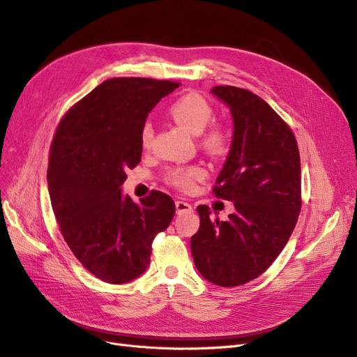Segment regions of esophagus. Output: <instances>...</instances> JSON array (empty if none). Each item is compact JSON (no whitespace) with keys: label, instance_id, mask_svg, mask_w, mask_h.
Returning <instances> with one entry per match:
<instances>
[{"label":"esophagus","instance_id":"34e87169","mask_svg":"<svg viewBox=\"0 0 357 357\" xmlns=\"http://www.w3.org/2000/svg\"><path fill=\"white\" fill-rule=\"evenodd\" d=\"M176 208H177V213L181 214V213H190L193 208L192 205L186 201H176Z\"/></svg>","mask_w":357,"mask_h":357}]
</instances>
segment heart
I'll use <instances>...</instances> for the list:
<instances>
[{
    "label": "heart",
    "instance_id": "b5f03b06",
    "mask_svg": "<svg viewBox=\"0 0 357 357\" xmlns=\"http://www.w3.org/2000/svg\"><path fill=\"white\" fill-rule=\"evenodd\" d=\"M168 114L174 122L181 125L189 132L198 135L199 144L213 155H223L231 144L229 129L222 123H208L213 121L214 109L204 96L189 92L181 95L168 107ZM209 126L207 127L206 125ZM153 143V128L144 123L139 131V144L142 149L149 150ZM205 169L201 165L172 167L167 171L165 180L168 185L183 192H188L195 185V181L204 178Z\"/></svg>",
    "mask_w": 357,
    "mask_h": 357
}]
</instances>
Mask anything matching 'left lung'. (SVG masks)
I'll return each mask as SVG.
<instances>
[{
	"label": "left lung",
	"mask_w": 357,
	"mask_h": 357,
	"mask_svg": "<svg viewBox=\"0 0 357 357\" xmlns=\"http://www.w3.org/2000/svg\"><path fill=\"white\" fill-rule=\"evenodd\" d=\"M211 92L234 119L231 152L213 193L234 202L228 220L199 205V229L190 238L201 275L222 287L245 284L282 253L301 211V159L290 126L262 98L235 86Z\"/></svg>",
	"instance_id": "left-lung-1"
}]
</instances>
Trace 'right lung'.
Listing matches in <instances>:
<instances>
[{
	"label": "right lung",
	"instance_id": "add662e5",
	"mask_svg": "<svg viewBox=\"0 0 357 357\" xmlns=\"http://www.w3.org/2000/svg\"><path fill=\"white\" fill-rule=\"evenodd\" d=\"M177 82L116 77L75 102L52 139L47 185L63 240L79 262L105 283L142 275L155 236L176 213L167 193L135 204L122 195L128 168L142 160L139 131Z\"/></svg>",
	"mask_w": 357,
	"mask_h": 357
}]
</instances>
